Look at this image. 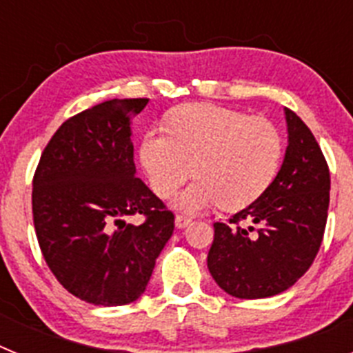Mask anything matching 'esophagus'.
<instances>
[{"label": "esophagus", "instance_id": "obj_1", "mask_svg": "<svg viewBox=\"0 0 353 353\" xmlns=\"http://www.w3.org/2000/svg\"><path fill=\"white\" fill-rule=\"evenodd\" d=\"M191 223H192V217H189V215L185 214H176V217H174V224H176V228H185Z\"/></svg>", "mask_w": 353, "mask_h": 353}]
</instances>
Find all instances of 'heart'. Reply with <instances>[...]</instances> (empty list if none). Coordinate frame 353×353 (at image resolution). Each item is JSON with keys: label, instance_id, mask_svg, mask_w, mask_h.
Instances as JSON below:
<instances>
[{"label": "heart", "instance_id": "heart-1", "mask_svg": "<svg viewBox=\"0 0 353 353\" xmlns=\"http://www.w3.org/2000/svg\"><path fill=\"white\" fill-rule=\"evenodd\" d=\"M285 143L272 121L208 102L171 109L166 132L143 136L139 161L152 191L171 198L198 176L176 205L187 212L217 207L226 212L248 208L267 192L281 168Z\"/></svg>", "mask_w": 353, "mask_h": 353}]
</instances>
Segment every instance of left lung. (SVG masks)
I'll return each instance as SVG.
<instances>
[{
    "instance_id": "8db88e82",
    "label": "left lung",
    "mask_w": 353,
    "mask_h": 353,
    "mask_svg": "<svg viewBox=\"0 0 353 353\" xmlns=\"http://www.w3.org/2000/svg\"><path fill=\"white\" fill-rule=\"evenodd\" d=\"M288 148L272 185L230 223H214L208 270L236 299L285 292L313 265L323 240L330 173L304 121L285 108ZM244 222L248 227H242Z\"/></svg>"
}]
</instances>
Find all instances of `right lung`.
Returning <instances> with one entry per match:
<instances>
[{"mask_svg": "<svg viewBox=\"0 0 353 353\" xmlns=\"http://www.w3.org/2000/svg\"><path fill=\"white\" fill-rule=\"evenodd\" d=\"M148 99H113L70 117L33 174V224L43 260L67 292L95 305L141 297L171 239L174 214L136 176L130 120ZM141 213L139 227L125 214Z\"/></svg>", "mask_w": 353, "mask_h": 353, "instance_id": "obj_1", "label": "right lung"}]
</instances>
